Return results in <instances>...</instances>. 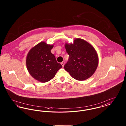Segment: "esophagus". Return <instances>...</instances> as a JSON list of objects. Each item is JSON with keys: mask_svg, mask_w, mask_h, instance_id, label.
I'll use <instances>...</instances> for the list:
<instances>
[{"mask_svg": "<svg viewBox=\"0 0 126 126\" xmlns=\"http://www.w3.org/2000/svg\"><path fill=\"white\" fill-rule=\"evenodd\" d=\"M61 65L62 66V67H64V65H65V62H64V61L62 62L61 63Z\"/></svg>", "mask_w": 126, "mask_h": 126, "instance_id": "esophagus-1", "label": "esophagus"}]
</instances>
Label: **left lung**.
I'll list each match as a JSON object with an SVG mask.
<instances>
[{
  "label": "left lung",
  "instance_id": "left-lung-1",
  "mask_svg": "<svg viewBox=\"0 0 126 126\" xmlns=\"http://www.w3.org/2000/svg\"><path fill=\"white\" fill-rule=\"evenodd\" d=\"M69 59L65 69L78 80H86L94 73L98 64V58L94 47L86 41L76 38L73 44H65Z\"/></svg>",
  "mask_w": 126,
  "mask_h": 126
}]
</instances>
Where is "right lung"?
Wrapping results in <instances>:
<instances>
[{
    "label": "right lung",
    "mask_w": 126,
    "mask_h": 126,
    "mask_svg": "<svg viewBox=\"0 0 126 126\" xmlns=\"http://www.w3.org/2000/svg\"><path fill=\"white\" fill-rule=\"evenodd\" d=\"M53 45L41 42L32 47L28 53L26 65L30 75L41 82H47L52 79L61 68L55 56L51 52Z\"/></svg>",
    "instance_id": "add662e5"
}]
</instances>
